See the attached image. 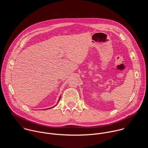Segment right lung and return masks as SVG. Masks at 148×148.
I'll return each instance as SVG.
<instances>
[{
	"label": "right lung",
	"instance_id": "obj_1",
	"mask_svg": "<svg viewBox=\"0 0 148 148\" xmlns=\"http://www.w3.org/2000/svg\"><path fill=\"white\" fill-rule=\"evenodd\" d=\"M60 97H60V98H59V100H58V102L59 101V100H60ZM53 107H54V106H53ZM53 107H52V108H53ZM50 108H48V109H50Z\"/></svg>",
	"mask_w": 148,
	"mask_h": 148
}]
</instances>
